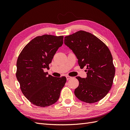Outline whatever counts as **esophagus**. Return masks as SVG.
<instances>
[{
    "mask_svg": "<svg viewBox=\"0 0 130 130\" xmlns=\"http://www.w3.org/2000/svg\"><path fill=\"white\" fill-rule=\"evenodd\" d=\"M66 78H67V80H68L69 79H70V78H72V77L71 76H66Z\"/></svg>",
    "mask_w": 130,
    "mask_h": 130,
    "instance_id": "34e87169",
    "label": "esophagus"
}]
</instances>
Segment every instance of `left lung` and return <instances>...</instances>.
Returning a JSON list of instances; mask_svg holds the SVG:
<instances>
[{"mask_svg":"<svg viewBox=\"0 0 130 130\" xmlns=\"http://www.w3.org/2000/svg\"><path fill=\"white\" fill-rule=\"evenodd\" d=\"M64 42L76 55L80 67H87V77H76L79 85L75 89V95L89 104L103 99L112 87L116 72L107 45L93 34L82 30L66 36Z\"/></svg>","mask_w":130,"mask_h":130,"instance_id":"left-lung-1","label":"left lung"}]
</instances>
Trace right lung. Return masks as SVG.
<instances>
[{
	"label": "right lung",
	"instance_id": "1",
	"mask_svg": "<svg viewBox=\"0 0 130 130\" xmlns=\"http://www.w3.org/2000/svg\"><path fill=\"white\" fill-rule=\"evenodd\" d=\"M63 43V36L44 35L34 38L19 54L16 77L23 94L31 103L44 107L59 99L66 77H56L44 72Z\"/></svg>",
	"mask_w": 130,
	"mask_h": 130
}]
</instances>
